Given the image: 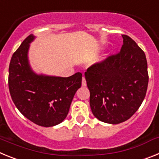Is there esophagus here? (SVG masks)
<instances>
[{
	"label": "esophagus",
	"mask_w": 159,
	"mask_h": 159,
	"mask_svg": "<svg viewBox=\"0 0 159 159\" xmlns=\"http://www.w3.org/2000/svg\"><path fill=\"white\" fill-rule=\"evenodd\" d=\"M87 85V83H86V80L84 78V76H83L82 78V86L83 87H85Z\"/></svg>",
	"instance_id": "1"
}]
</instances>
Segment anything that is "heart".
Here are the masks:
<instances>
[{"instance_id":"b5f03b06","label":"heart","mask_w":159,"mask_h":159,"mask_svg":"<svg viewBox=\"0 0 159 159\" xmlns=\"http://www.w3.org/2000/svg\"><path fill=\"white\" fill-rule=\"evenodd\" d=\"M106 58H107V57H102V59H101V61H102V60H106Z\"/></svg>"}]
</instances>
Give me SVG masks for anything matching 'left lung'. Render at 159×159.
<instances>
[{"instance_id": "obj_1", "label": "left lung", "mask_w": 159, "mask_h": 159, "mask_svg": "<svg viewBox=\"0 0 159 159\" xmlns=\"http://www.w3.org/2000/svg\"><path fill=\"white\" fill-rule=\"evenodd\" d=\"M122 36L120 52L94 64L84 73L94 116L110 124L123 123L135 113L148 85L145 53L130 36Z\"/></svg>"}]
</instances>
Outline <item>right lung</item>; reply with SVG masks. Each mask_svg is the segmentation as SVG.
<instances>
[{"label": "right lung", "mask_w": 159, "mask_h": 159, "mask_svg": "<svg viewBox=\"0 0 159 159\" xmlns=\"http://www.w3.org/2000/svg\"><path fill=\"white\" fill-rule=\"evenodd\" d=\"M31 34L21 43L11 58L8 68V88L14 104L32 123L53 127L67 117L71 101L81 87L82 74L69 77L37 74L29 60Z\"/></svg>", "instance_id": "1"}]
</instances>
